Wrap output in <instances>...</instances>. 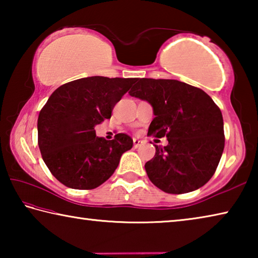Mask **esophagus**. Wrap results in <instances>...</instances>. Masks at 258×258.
Instances as JSON below:
<instances>
[{
	"instance_id": "obj_1",
	"label": "esophagus",
	"mask_w": 258,
	"mask_h": 258,
	"mask_svg": "<svg viewBox=\"0 0 258 258\" xmlns=\"http://www.w3.org/2000/svg\"><path fill=\"white\" fill-rule=\"evenodd\" d=\"M143 143V141H141V140H139V139H133V145H134V147L135 148H138V147H140Z\"/></svg>"
}]
</instances>
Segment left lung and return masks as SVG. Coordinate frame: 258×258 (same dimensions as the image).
<instances>
[{
    "instance_id": "8db88e82",
    "label": "left lung",
    "mask_w": 258,
    "mask_h": 258,
    "mask_svg": "<svg viewBox=\"0 0 258 258\" xmlns=\"http://www.w3.org/2000/svg\"><path fill=\"white\" fill-rule=\"evenodd\" d=\"M131 97L149 102L155 118L148 135L168 140L145 165L167 194H186L211 180L224 149L223 117L203 90L176 80L135 78Z\"/></svg>"
}]
</instances>
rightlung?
I'll use <instances>...</instances> for the list:
<instances>
[{
    "label": "right lung",
    "instance_id": "1",
    "mask_svg": "<svg viewBox=\"0 0 258 258\" xmlns=\"http://www.w3.org/2000/svg\"><path fill=\"white\" fill-rule=\"evenodd\" d=\"M134 78L92 76L58 87L37 119L38 147L59 182L78 190L94 189L110 177L133 140L119 133L113 140L95 135V125L111 117L115 104Z\"/></svg>",
    "mask_w": 258,
    "mask_h": 258
}]
</instances>
